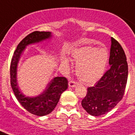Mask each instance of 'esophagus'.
I'll return each instance as SVG.
<instances>
[{"label": "esophagus", "instance_id": "obj_1", "mask_svg": "<svg viewBox=\"0 0 135 135\" xmlns=\"http://www.w3.org/2000/svg\"><path fill=\"white\" fill-rule=\"evenodd\" d=\"M77 84V83H76V82H74V80H70L69 81V83H68V85L70 87V88H74V87Z\"/></svg>", "mask_w": 135, "mask_h": 135}]
</instances>
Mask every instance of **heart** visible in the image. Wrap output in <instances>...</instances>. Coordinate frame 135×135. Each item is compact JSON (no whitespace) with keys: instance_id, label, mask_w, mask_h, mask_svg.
Masks as SVG:
<instances>
[{"instance_id":"heart-1","label":"heart","mask_w":135,"mask_h":135,"mask_svg":"<svg viewBox=\"0 0 135 135\" xmlns=\"http://www.w3.org/2000/svg\"><path fill=\"white\" fill-rule=\"evenodd\" d=\"M72 57L77 64L76 74L80 80L91 85L103 76L109 59V53L104 48L84 46L74 50ZM62 62L67 65L69 60L64 57Z\"/></svg>"}]
</instances>
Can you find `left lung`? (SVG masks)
Returning <instances> with one entry per match:
<instances>
[{
	"instance_id": "1",
	"label": "left lung",
	"mask_w": 135,
	"mask_h": 135,
	"mask_svg": "<svg viewBox=\"0 0 135 135\" xmlns=\"http://www.w3.org/2000/svg\"><path fill=\"white\" fill-rule=\"evenodd\" d=\"M110 68L94 86L89 87L82 101V106L93 116L104 115L112 110L122 99L128 78V64L123 49L111 38Z\"/></svg>"
}]
</instances>
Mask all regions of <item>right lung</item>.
<instances>
[{"mask_svg":"<svg viewBox=\"0 0 135 135\" xmlns=\"http://www.w3.org/2000/svg\"><path fill=\"white\" fill-rule=\"evenodd\" d=\"M52 38L51 32L35 31L28 34L17 46L11 63V85L17 99L27 112L38 116L48 115L55 108L62 93L68 89V81L65 77H55L38 95L27 96L21 91L17 84V68L21 55L27 46L41 43Z\"/></svg>","mask_w":135,"mask_h":135,"instance_id":"add662e5","label":"right lung"}]
</instances>
